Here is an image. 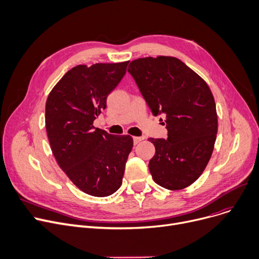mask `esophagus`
<instances>
[{
  "label": "esophagus",
  "mask_w": 259,
  "mask_h": 259,
  "mask_svg": "<svg viewBox=\"0 0 259 259\" xmlns=\"http://www.w3.org/2000/svg\"><path fill=\"white\" fill-rule=\"evenodd\" d=\"M143 139H144L143 137H137V136L134 137V143H135V144H138V143H139L140 141H142Z\"/></svg>",
  "instance_id": "34e87169"
}]
</instances>
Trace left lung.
Masks as SVG:
<instances>
[{"instance_id":"left-lung-1","label":"left lung","mask_w":259,"mask_h":259,"mask_svg":"<svg viewBox=\"0 0 259 259\" xmlns=\"http://www.w3.org/2000/svg\"><path fill=\"white\" fill-rule=\"evenodd\" d=\"M127 71L152 113L165 115L167 139L149 138L156 153L149 168L166 190L186 189L203 173L213 154L218 120L206 82L175 57L132 61Z\"/></svg>"}]
</instances>
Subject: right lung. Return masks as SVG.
Wrapping results in <instances>:
<instances>
[{
	"instance_id": "1",
	"label": "right lung",
	"mask_w": 259,
	"mask_h": 259,
	"mask_svg": "<svg viewBox=\"0 0 259 259\" xmlns=\"http://www.w3.org/2000/svg\"><path fill=\"white\" fill-rule=\"evenodd\" d=\"M127 64L77 65L61 78L46 100V133L59 166L78 189L95 197L109 196L121 187L133 149L130 135L114 136L94 126Z\"/></svg>"
}]
</instances>
